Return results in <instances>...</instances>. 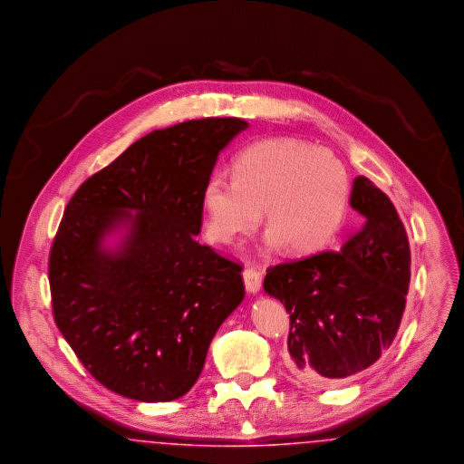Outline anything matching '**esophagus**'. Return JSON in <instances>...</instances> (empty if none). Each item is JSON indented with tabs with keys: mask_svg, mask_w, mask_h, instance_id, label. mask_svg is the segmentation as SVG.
I'll return each instance as SVG.
<instances>
[{
	"mask_svg": "<svg viewBox=\"0 0 464 464\" xmlns=\"http://www.w3.org/2000/svg\"><path fill=\"white\" fill-rule=\"evenodd\" d=\"M243 281L248 294H257L262 286V273L256 267H246L243 271Z\"/></svg>",
	"mask_w": 464,
	"mask_h": 464,
	"instance_id": "34e87169",
	"label": "esophagus"
}]
</instances>
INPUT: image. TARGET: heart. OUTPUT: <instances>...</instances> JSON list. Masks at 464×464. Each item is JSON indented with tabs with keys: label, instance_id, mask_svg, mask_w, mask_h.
Segmentation results:
<instances>
[{
	"label": "heart",
	"instance_id": "b5f03b06",
	"mask_svg": "<svg viewBox=\"0 0 464 464\" xmlns=\"http://www.w3.org/2000/svg\"><path fill=\"white\" fill-rule=\"evenodd\" d=\"M349 200V172L334 153L297 140H267L238 155L235 178L216 172L207 181V231L231 243L256 227L264 210L267 246L314 254L342 229Z\"/></svg>",
	"mask_w": 464,
	"mask_h": 464
}]
</instances>
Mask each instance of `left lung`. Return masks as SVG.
Returning a JSON list of instances; mask_svg holds the SVG:
<instances>
[{
    "label": "left lung",
    "mask_w": 464,
    "mask_h": 464,
    "mask_svg": "<svg viewBox=\"0 0 464 464\" xmlns=\"http://www.w3.org/2000/svg\"><path fill=\"white\" fill-rule=\"evenodd\" d=\"M351 205L364 224L340 252L283 262L264 279V290L290 314L286 366L315 387L376 362L406 309L411 252L395 207L364 176L353 179Z\"/></svg>",
    "instance_id": "1"
}]
</instances>
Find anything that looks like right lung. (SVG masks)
Here are the masks:
<instances>
[{
	"label": "right lung",
	"instance_id": "right-lung-1",
	"mask_svg": "<svg viewBox=\"0 0 464 464\" xmlns=\"http://www.w3.org/2000/svg\"><path fill=\"white\" fill-rule=\"evenodd\" d=\"M246 128L208 117L153 130L65 207L48 264L53 317L82 366L122 397H183L245 297L240 264L195 237L218 155ZM113 232L123 238L111 249Z\"/></svg>",
	"mask_w": 464,
	"mask_h": 464
}]
</instances>
